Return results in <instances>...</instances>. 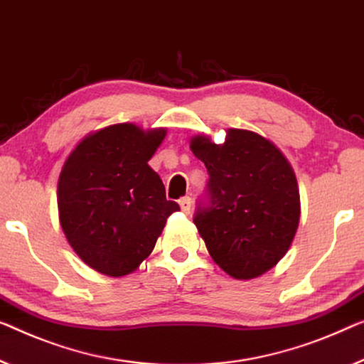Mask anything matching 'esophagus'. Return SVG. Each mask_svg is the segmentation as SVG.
<instances>
[{
	"label": "esophagus",
	"mask_w": 364,
	"mask_h": 364,
	"mask_svg": "<svg viewBox=\"0 0 364 364\" xmlns=\"http://www.w3.org/2000/svg\"><path fill=\"white\" fill-rule=\"evenodd\" d=\"M191 204H193V200L189 196H184V198L180 199V208H181L183 213L189 214V210H191Z\"/></svg>",
	"instance_id": "obj_1"
}]
</instances>
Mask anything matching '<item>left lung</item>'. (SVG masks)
Segmentation results:
<instances>
[{"mask_svg": "<svg viewBox=\"0 0 364 364\" xmlns=\"http://www.w3.org/2000/svg\"><path fill=\"white\" fill-rule=\"evenodd\" d=\"M209 173L194 224L214 262L235 279L258 278L294 240L299 188L281 150L262 135L229 129L217 145L205 135L189 142Z\"/></svg>", "mask_w": 364, "mask_h": 364, "instance_id": "left-lung-1", "label": "left lung"}]
</instances>
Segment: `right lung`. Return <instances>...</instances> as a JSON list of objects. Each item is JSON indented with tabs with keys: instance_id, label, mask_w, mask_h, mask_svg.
<instances>
[{
	"instance_id": "right-lung-1",
	"label": "right lung",
	"mask_w": 364,
	"mask_h": 364,
	"mask_svg": "<svg viewBox=\"0 0 364 364\" xmlns=\"http://www.w3.org/2000/svg\"><path fill=\"white\" fill-rule=\"evenodd\" d=\"M166 129L116 124L85 137L63 164L57 188L58 217L75 253L96 271L124 276L154 250L173 213L149 160Z\"/></svg>"
}]
</instances>
